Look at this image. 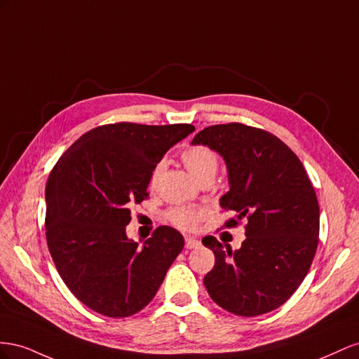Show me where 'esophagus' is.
Masks as SVG:
<instances>
[{
  "mask_svg": "<svg viewBox=\"0 0 359 359\" xmlns=\"http://www.w3.org/2000/svg\"><path fill=\"white\" fill-rule=\"evenodd\" d=\"M200 241L198 239H194V238H185V248L187 250H192V248H197V247H200Z\"/></svg>",
  "mask_w": 359,
  "mask_h": 359,
  "instance_id": "obj_1",
  "label": "esophagus"
}]
</instances>
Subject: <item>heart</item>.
<instances>
[{"mask_svg": "<svg viewBox=\"0 0 359 359\" xmlns=\"http://www.w3.org/2000/svg\"><path fill=\"white\" fill-rule=\"evenodd\" d=\"M180 158L182 162L185 163V167L189 170V172L198 182L206 176H213L215 171L218 168L219 161L218 153L206 144H194L187 147L182 151ZM163 170H165V163L162 161L151 168L149 176L150 189H156ZM206 217L208 210L196 206H176L167 212V219L170 221V224H172L174 227H177L180 230H196L198 225L206 219Z\"/></svg>", "mask_w": 359, "mask_h": 359, "instance_id": "obj_1", "label": "heart"}]
</instances>
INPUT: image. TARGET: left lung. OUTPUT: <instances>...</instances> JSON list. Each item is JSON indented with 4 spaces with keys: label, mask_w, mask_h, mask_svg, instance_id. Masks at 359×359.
<instances>
[{
    "label": "left lung",
    "mask_w": 359,
    "mask_h": 359,
    "mask_svg": "<svg viewBox=\"0 0 359 359\" xmlns=\"http://www.w3.org/2000/svg\"><path fill=\"white\" fill-rule=\"evenodd\" d=\"M192 144H206L227 162L230 191L221 206L236 215L221 229L247 219L241 250L203 238L215 254L204 276L210 298L245 317L278 309L309 273L319 243V201L309 174L278 137L243 123L204 128Z\"/></svg>",
    "instance_id": "8db88e82"
}]
</instances>
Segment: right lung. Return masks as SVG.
Here are the masks:
<instances>
[{
    "instance_id": "1",
    "label": "right lung",
    "mask_w": 359,
    "mask_h": 359,
    "mask_svg": "<svg viewBox=\"0 0 359 359\" xmlns=\"http://www.w3.org/2000/svg\"><path fill=\"white\" fill-rule=\"evenodd\" d=\"M196 129L188 123L102 125L79 137L50 171L45 230L61 280L88 309L128 317L155 298L182 234L161 225L142 247L126 238L130 206L149 198L151 168Z\"/></svg>"
}]
</instances>
